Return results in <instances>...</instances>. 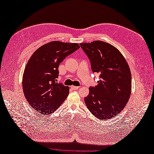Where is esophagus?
I'll return each mask as SVG.
<instances>
[{
	"label": "esophagus",
	"instance_id": "1",
	"mask_svg": "<svg viewBox=\"0 0 154 154\" xmlns=\"http://www.w3.org/2000/svg\"><path fill=\"white\" fill-rule=\"evenodd\" d=\"M71 88L73 90H77L79 89V87L78 86H71Z\"/></svg>",
	"mask_w": 154,
	"mask_h": 154
}]
</instances>
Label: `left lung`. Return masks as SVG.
Here are the masks:
<instances>
[{
  "instance_id": "left-lung-1",
  "label": "left lung",
  "mask_w": 154,
  "mask_h": 154,
  "mask_svg": "<svg viewBox=\"0 0 154 154\" xmlns=\"http://www.w3.org/2000/svg\"><path fill=\"white\" fill-rule=\"evenodd\" d=\"M79 45L89 58L92 71L100 74L98 85L89 88L85 104L97 118L112 119L122 110L130 98L131 76L128 63L118 49L105 42Z\"/></svg>"
}]
</instances>
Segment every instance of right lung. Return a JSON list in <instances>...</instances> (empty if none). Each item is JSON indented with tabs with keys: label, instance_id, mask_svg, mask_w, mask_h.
I'll list each match as a JSON object with an SVG mask.
<instances>
[{
	"label": "right lung",
	"instance_id": "right-lung-1",
	"mask_svg": "<svg viewBox=\"0 0 154 154\" xmlns=\"http://www.w3.org/2000/svg\"><path fill=\"white\" fill-rule=\"evenodd\" d=\"M79 48L77 43L53 41L36 50L28 61L23 78L24 96L36 112H55L69 94V87L57 82L60 64Z\"/></svg>",
	"mask_w": 154,
	"mask_h": 154
}]
</instances>
